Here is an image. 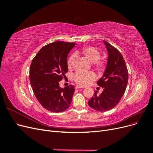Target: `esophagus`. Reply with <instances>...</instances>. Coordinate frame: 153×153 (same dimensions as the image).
I'll return each mask as SVG.
<instances>
[{
  "label": "esophagus",
  "mask_w": 153,
  "mask_h": 153,
  "mask_svg": "<svg viewBox=\"0 0 153 153\" xmlns=\"http://www.w3.org/2000/svg\"><path fill=\"white\" fill-rule=\"evenodd\" d=\"M84 87L82 86H80V85H76V89H82V88H84Z\"/></svg>",
  "instance_id": "1"
}]
</instances>
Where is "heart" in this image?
I'll use <instances>...</instances> for the list:
<instances>
[{
	"instance_id": "b5f03b06",
	"label": "heart",
	"mask_w": 153,
	"mask_h": 153,
	"mask_svg": "<svg viewBox=\"0 0 153 153\" xmlns=\"http://www.w3.org/2000/svg\"><path fill=\"white\" fill-rule=\"evenodd\" d=\"M85 57L88 61L91 62H92L95 68L99 71L102 70L105 67V62L103 59L100 58V52L99 50L93 47H85L82 48L76 53ZM76 57L75 55H72L68 59V67L69 69L72 68L74 62L75 61ZM74 81L78 84L82 86L87 85L93 82L96 78L95 73L89 71V72H84V71H77L73 76Z\"/></svg>"
}]
</instances>
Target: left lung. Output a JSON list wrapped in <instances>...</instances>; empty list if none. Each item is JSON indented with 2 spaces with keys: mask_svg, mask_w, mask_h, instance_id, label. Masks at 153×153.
<instances>
[{
  "mask_svg": "<svg viewBox=\"0 0 153 153\" xmlns=\"http://www.w3.org/2000/svg\"><path fill=\"white\" fill-rule=\"evenodd\" d=\"M103 42L108 52L107 64L103 76L97 82L103 91L98 95L96 91L88 101L90 107L98 112L108 111L119 103L128 81V72L123 55L112 45L104 40Z\"/></svg>",
  "mask_w": 153,
  "mask_h": 153,
  "instance_id": "8db88e82",
  "label": "left lung"
}]
</instances>
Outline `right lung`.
I'll return each instance as SVG.
<instances>
[{
  "label": "right lung",
  "mask_w": 153,
  "mask_h": 153,
  "mask_svg": "<svg viewBox=\"0 0 153 153\" xmlns=\"http://www.w3.org/2000/svg\"><path fill=\"white\" fill-rule=\"evenodd\" d=\"M76 43L55 41L45 46L32 59L29 79L39 103L52 112H64L70 106L75 87L61 88L59 82L68 71L67 58Z\"/></svg>",
  "instance_id": "add662e5"
}]
</instances>
